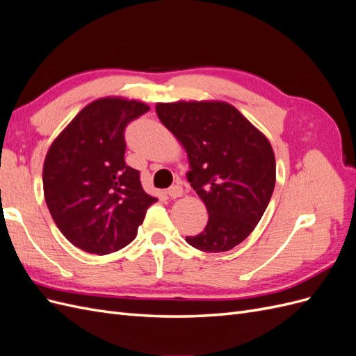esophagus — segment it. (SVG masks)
<instances>
[{
	"label": "esophagus",
	"instance_id": "obj_1",
	"mask_svg": "<svg viewBox=\"0 0 356 356\" xmlns=\"http://www.w3.org/2000/svg\"><path fill=\"white\" fill-rule=\"evenodd\" d=\"M182 195H184V191H182V187H181V186H174V187H170V188L168 190V196H169L170 199L181 197Z\"/></svg>",
	"mask_w": 356,
	"mask_h": 356
}]
</instances>
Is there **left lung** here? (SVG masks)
<instances>
[{"mask_svg":"<svg viewBox=\"0 0 356 356\" xmlns=\"http://www.w3.org/2000/svg\"><path fill=\"white\" fill-rule=\"evenodd\" d=\"M160 122L186 149L190 186L208 209V224L188 245L225 252L260 222L276 181L273 148L263 132L224 101L159 102Z\"/></svg>","mask_w":356,"mask_h":356,"instance_id":"left-lung-1","label":"left lung"}]
</instances>
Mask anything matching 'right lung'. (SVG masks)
Returning a JSON list of instances; mask_svg holds the SVG:
<instances>
[{
    "mask_svg": "<svg viewBox=\"0 0 356 356\" xmlns=\"http://www.w3.org/2000/svg\"><path fill=\"white\" fill-rule=\"evenodd\" d=\"M145 102L105 96L75 115L47 149L42 190L53 221L80 250L105 255L131 243L157 202L124 161V127Z\"/></svg>",
    "mask_w": 356,
    "mask_h": 356,
    "instance_id": "obj_1",
    "label": "right lung"
}]
</instances>
